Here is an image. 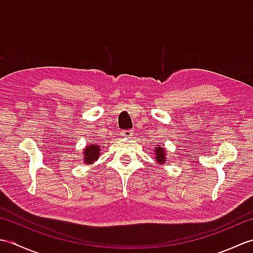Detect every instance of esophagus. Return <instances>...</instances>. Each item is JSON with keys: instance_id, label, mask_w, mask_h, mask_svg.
Masks as SVG:
<instances>
[{"instance_id": "obj_1", "label": "esophagus", "mask_w": 253, "mask_h": 253, "mask_svg": "<svg viewBox=\"0 0 253 253\" xmlns=\"http://www.w3.org/2000/svg\"><path fill=\"white\" fill-rule=\"evenodd\" d=\"M121 135H122L123 137H128V138H129V137L132 135V131H131L130 129L122 130V131H121Z\"/></svg>"}]
</instances>
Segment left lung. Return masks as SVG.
<instances>
[{
  "label": "left lung",
  "instance_id": "obj_1",
  "mask_svg": "<svg viewBox=\"0 0 253 253\" xmlns=\"http://www.w3.org/2000/svg\"><path fill=\"white\" fill-rule=\"evenodd\" d=\"M155 155H157V157H155V159H157L158 162L163 163L164 161H165L166 153H165V151H164V149L160 148V147L155 148Z\"/></svg>",
  "mask_w": 253,
  "mask_h": 253
}]
</instances>
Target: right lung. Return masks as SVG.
<instances>
[{"instance_id":"add662e5","label":"right lung","mask_w":253,"mask_h":253,"mask_svg":"<svg viewBox=\"0 0 253 253\" xmlns=\"http://www.w3.org/2000/svg\"><path fill=\"white\" fill-rule=\"evenodd\" d=\"M84 163H93V161H96L100 154V146L99 144H91V146L84 149Z\"/></svg>"}]
</instances>
